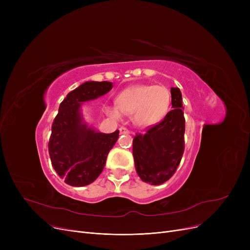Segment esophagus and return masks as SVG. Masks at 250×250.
Listing matches in <instances>:
<instances>
[{"label": "esophagus", "instance_id": "34e87169", "mask_svg": "<svg viewBox=\"0 0 250 250\" xmlns=\"http://www.w3.org/2000/svg\"><path fill=\"white\" fill-rule=\"evenodd\" d=\"M120 132H121L122 135H127V134H129V130H128L126 127H125V126H122V127L120 128Z\"/></svg>", "mask_w": 250, "mask_h": 250}]
</instances>
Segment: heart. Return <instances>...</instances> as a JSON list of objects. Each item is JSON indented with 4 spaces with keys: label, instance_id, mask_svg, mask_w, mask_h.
Returning a JSON list of instances; mask_svg holds the SVG:
<instances>
[{
    "label": "heart",
    "instance_id": "heart-1",
    "mask_svg": "<svg viewBox=\"0 0 250 250\" xmlns=\"http://www.w3.org/2000/svg\"><path fill=\"white\" fill-rule=\"evenodd\" d=\"M116 106L106 105L104 111L108 116L118 120L122 113L130 114L135 125L149 127L159 124L171 106V93L160 85H132L117 94Z\"/></svg>",
    "mask_w": 250,
    "mask_h": 250
}]
</instances>
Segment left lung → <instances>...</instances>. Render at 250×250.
Wrapping results in <instances>:
<instances>
[{
	"mask_svg": "<svg viewBox=\"0 0 250 250\" xmlns=\"http://www.w3.org/2000/svg\"><path fill=\"white\" fill-rule=\"evenodd\" d=\"M171 104L173 109L161 123L137 134L133 141L137 173L152 186H160L174 174L185 151L186 120L178 88H171Z\"/></svg>",
	"mask_w": 250,
	"mask_h": 250,
	"instance_id": "left-lung-1",
	"label": "left lung"
}]
</instances>
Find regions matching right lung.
I'll list each match as a JSON object with an SVG mask.
<instances>
[{
    "label": "right lung",
    "instance_id": "right-lung-1",
    "mask_svg": "<svg viewBox=\"0 0 250 250\" xmlns=\"http://www.w3.org/2000/svg\"><path fill=\"white\" fill-rule=\"evenodd\" d=\"M111 82L88 81L71 91L60 104L51 125L48 153L52 167L72 187H84L102 172L120 130L103 134L89 126L83 118V102L94 100L112 89Z\"/></svg>",
    "mask_w": 250,
    "mask_h": 250
}]
</instances>
